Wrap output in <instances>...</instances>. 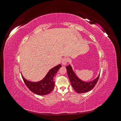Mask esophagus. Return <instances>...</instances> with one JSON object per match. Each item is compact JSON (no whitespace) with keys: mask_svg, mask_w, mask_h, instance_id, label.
Wrapping results in <instances>:
<instances>
[{"mask_svg":"<svg viewBox=\"0 0 121 121\" xmlns=\"http://www.w3.org/2000/svg\"><path fill=\"white\" fill-rule=\"evenodd\" d=\"M69 61V58H67V57H65V58H64L63 60H62V61H61V64L62 65H66L67 63Z\"/></svg>","mask_w":121,"mask_h":121,"instance_id":"obj_1","label":"esophagus"}]
</instances>
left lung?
<instances>
[{
	"label": "left lung",
	"instance_id": "1",
	"mask_svg": "<svg viewBox=\"0 0 121 121\" xmlns=\"http://www.w3.org/2000/svg\"><path fill=\"white\" fill-rule=\"evenodd\" d=\"M66 69L71 85L76 92L78 93H85L92 90L95 86L99 77V74L97 77L93 79L92 81L85 82L80 79L77 76L70 65L67 66Z\"/></svg>",
	"mask_w": 121,
	"mask_h": 121
}]
</instances>
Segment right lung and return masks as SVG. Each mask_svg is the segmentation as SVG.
Instances as JSON below:
<instances>
[{
	"label": "right lung",
	"mask_w": 121,
	"mask_h": 121,
	"mask_svg": "<svg viewBox=\"0 0 121 121\" xmlns=\"http://www.w3.org/2000/svg\"><path fill=\"white\" fill-rule=\"evenodd\" d=\"M61 67L60 64L51 69L42 80L37 82H33L25 79L22 74L26 85L32 92L39 95H45L50 93L54 87V77L58 69Z\"/></svg>",
	"instance_id": "right-lung-1"
}]
</instances>
